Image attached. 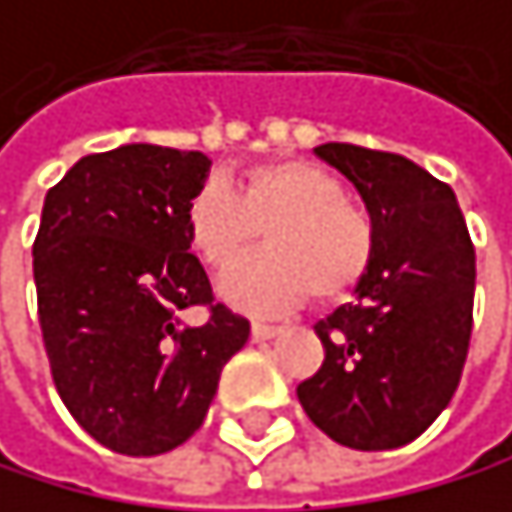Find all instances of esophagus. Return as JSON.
Wrapping results in <instances>:
<instances>
[{"mask_svg": "<svg viewBox=\"0 0 512 512\" xmlns=\"http://www.w3.org/2000/svg\"><path fill=\"white\" fill-rule=\"evenodd\" d=\"M278 331H281L278 325H269V322H253V338H256V341H272Z\"/></svg>", "mask_w": 512, "mask_h": 512, "instance_id": "34e87169", "label": "esophagus"}]
</instances>
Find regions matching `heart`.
<instances>
[{
  "mask_svg": "<svg viewBox=\"0 0 512 512\" xmlns=\"http://www.w3.org/2000/svg\"><path fill=\"white\" fill-rule=\"evenodd\" d=\"M265 225L262 250L240 259L218 281L225 303L247 312H278L309 297L338 300L359 284L375 253L369 215L344 200L331 171L303 159L247 168L237 193L206 181L187 206V240L212 269H225Z\"/></svg>",
  "mask_w": 512,
  "mask_h": 512,
  "instance_id": "obj_1",
  "label": "heart"
}]
</instances>
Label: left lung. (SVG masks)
<instances>
[{
	"label": "left lung",
	"instance_id": "left-lung-1",
	"mask_svg": "<svg viewBox=\"0 0 512 512\" xmlns=\"http://www.w3.org/2000/svg\"><path fill=\"white\" fill-rule=\"evenodd\" d=\"M312 153L363 196L375 253L353 300L316 322L325 363L297 397L331 441L394 450L416 441L460 385L475 250L454 190L416 162L353 143Z\"/></svg>",
	"mask_w": 512,
	"mask_h": 512
}]
</instances>
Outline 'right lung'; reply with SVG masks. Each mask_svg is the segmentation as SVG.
I'll return each instance as SVG.
<instances>
[{
	"label": "right lung",
	"mask_w": 512,
	"mask_h": 512,
	"mask_svg": "<svg viewBox=\"0 0 512 512\" xmlns=\"http://www.w3.org/2000/svg\"><path fill=\"white\" fill-rule=\"evenodd\" d=\"M203 153L127 143L84 156L43 203L33 281L58 397L80 428L127 457H156L203 425L250 322L209 306L190 253L187 206L209 178Z\"/></svg>",
	"instance_id": "add662e5"
}]
</instances>
